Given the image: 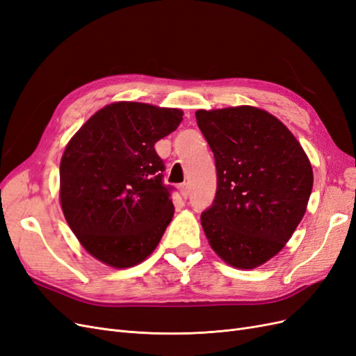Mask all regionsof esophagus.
Returning <instances> with one entry per match:
<instances>
[{"instance_id": "1", "label": "esophagus", "mask_w": 356, "mask_h": 356, "mask_svg": "<svg viewBox=\"0 0 356 356\" xmlns=\"http://www.w3.org/2000/svg\"><path fill=\"white\" fill-rule=\"evenodd\" d=\"M178 188H179L181 196L184 197V199H187V197H188V193H190V187H188L187 182H184V184H181Z\"/></svg>"}]
</instances>
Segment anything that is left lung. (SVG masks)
<instances>
[{"instance_id":"8db88e82","label":"left lung","mask_w":356,"mask_h":356,"mask_svg":"<svg viewBox=\"0 0 356 356\" xmlns=\"http://www.w3.org/2000/svg\"><path fill=\"white\" fill-rule=\"evenodd\" d=\"M196 118L217 168L202 227L221 260L255 268L282 250L303 218L314 186L310 161L288 127L255 106L199 110Z\"/></svg>"}]
</instances>
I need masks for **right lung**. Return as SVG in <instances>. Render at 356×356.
<instances>
[{
  "label": "right lung",
  "mask_w": 356,
  "mask_h": 356,
  "mask_svg": "<svg viewBox=\"0 0 356 356\" xmlns=\"http://www.w3.org/2000/svg\"><path fill=\"white\" fill-rule=\"evenodd\" d=\"M177 108L114 102L86 122L60 160V207L83 248L115 268L152 254L174 217L159 139L182 120Z\"/></svg>",
  "instance_id": "1"
}]
</instances>
